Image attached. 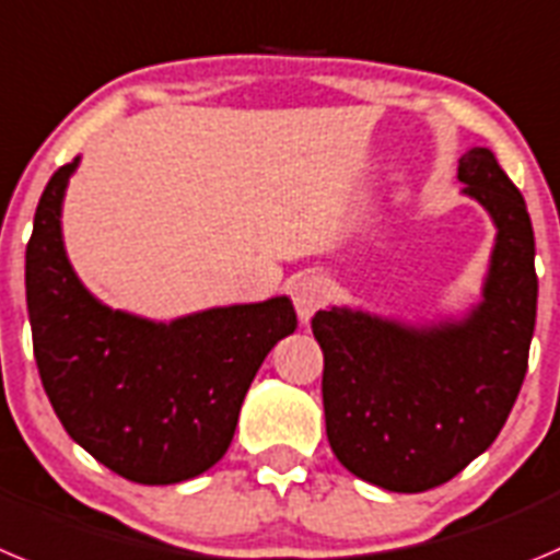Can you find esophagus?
Listing matches in <instances>:
<instances>
[{
  "label": "esophagus",
  "instance_id": "obj_1",
  "mask_svg": "<svg viewBox=\"0 0 560 560\" xmlns=\"http://www.w3.org/2000/svg\"><path fill=\"white\" fill-rule=\"evenodd\" d=\"M290 295H292V304H295V312H299V317L306 324V320H310L320 306H324L326 295H329V284H326L324 276L304 273L292 281Z\"/></svg>",
  "mask_w": 560,
  "mask_h": 560
}]
</instances>
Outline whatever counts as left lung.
Segmentation results:
<instances>
[{"label":"left lung","mask_w":560,"mask_h":560,"mask_svg":"<svg viewBox=\"0 0 560 560\" xmlns=\"http://www.w3.org/2000/svg\"><path fill=\"white\" fill-rule=\"evenodd\" d=\"M457 180L497 225L482 301L460 320L407 326L349 306L312 317L337 460L385 491L450 482L505 427L536 329V240L497 155L471 148Z\"/></svg>","instance_id":"obj_1"}]
</instances>
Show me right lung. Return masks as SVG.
<instances>
[{
  "label": "right lung",
  "instance_id": "add662e5",
  "mask_svg": "<svg viewBox=\"0 0 560 560\" xmlns=\"http://www.w3.org/2000/svg\"><path fill=\"white\" fill-rule=\"evenodd\" d=\"M80 155L49 178L27 243L33 351L55 416L103 466L142 486L203 475L256 371L299 320L287 295L155 324L100 304L69 265L60 206Z\"/></svg>",
  "mask_w": 560,
  "mask_h": 560
}]
</instances>
